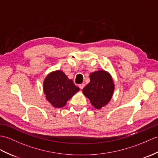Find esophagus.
I'll use <instances>...</instances> for the list:
<instances>
[{
  "mask_svg": "<svg viewBox=\"0 0 158 158\" xmlns=\"http://www.w3.org/2000/svg\"><path fill=\"white\" fill-rule=\"evenodd\" d=\"M79 88L81 89H83V87H85V84L84 83H81V84H80V85H79Z\"/></svg>",
  "mask_w": 158,
  "mask_h": 158,
  "instance_id": "obj_1",
  "label": "esophagus"
}]
</instances>
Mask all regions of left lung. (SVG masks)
<instances>
[{
  "instance_id": "obj_1",
  "label": "left lung",
  "mask_w": 158,
  "mask_h": 158,
  "mask_svg": "<svg viewBox=\"0 0 158 158\" xmlns=\"http://www.w3.org/2000/svg\"><path fill=\"white\" fill-rule=\"evenodd\" d=\"M90 82L83 89V93L95 108L101 109L110 101L114 91L111 75L104 70H98L89 75Z\"/></svg>"
}]
</instances>
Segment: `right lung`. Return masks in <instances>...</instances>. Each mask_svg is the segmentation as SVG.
I'll list each match as a JSON object with an SVG mask.
<instances>
[{"label": "right lung", "instance_id": "right-lung-1", "mask_svg": "<svg viewBox=\"0 0 158 158\" xmlns=\"http://www.w3.org/2000/svg\"><path fill=\"white\" fill-rule=\"evenodd\" d=\"M43 90L46 99L53 107L60 108L79 91L72 79H69L64 73L57 70L50 73L43 83Z\"/></svg>", "mask_w": 158, "mask_h": 158}]
</instances>
